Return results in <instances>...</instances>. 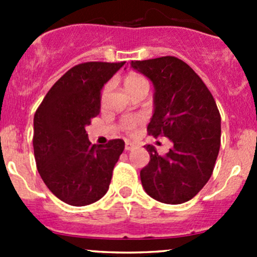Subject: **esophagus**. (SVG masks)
<instances>
[{
    "instance_id": "obj_1",
    "label": "esophagus",
    "mask_w": 257,
    "mask_h": 257,
    "mask_svg": "<svg viewBox=\"0 0 257 257\" xmlns=\"http://www.w3.org/2000/svg\"><path fill=\"white\" fill-rule=\"evenodd\" d=\"M134 147H136V144L131 143V142H126V143H125V150H126V152H129V150H132Z\"/></svg>"
}]
</instances>
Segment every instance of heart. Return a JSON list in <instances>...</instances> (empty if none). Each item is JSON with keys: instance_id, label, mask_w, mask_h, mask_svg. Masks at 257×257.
I'll list each match as a JSON object with an SVG mask.
<instances>
[{"instance_id": "b5f03b06", "label": "heart", "mask_w": 257, "mask_h": 257, "mask_svg": "<svg viewBox=\"0 0 257 257\" xmlns=\"http://www.w3.org/2000/svg\"><path fill=\"white\" fill-rule=\"evenodd\" d=\"M124 85H125V89L128 90L131 94H133V93L142 89H149V83H148V80L145 79L144 77L139 76V74L137 73H129L128 76L125 77V79H124ZM107 89L108 87L105 88V90ZM125 128L128 129V131H133V129L136 128V121H126Z\"/></svg>"}]
</instances>
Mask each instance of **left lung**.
I'll list each match as a JSON object with an SVG mask.
<instances>
[{
  "instance_id": "8db88e82",
  "label": "left lung",
  "mask_w": 257,
  "mask_h": 257,
  "mask_svg": "<svg viewBox=\"0 0 257 257\" xmlns=\"http://www.w3.org/2000/svg\"><path fill=\"white\" fill-rule=\"evenodd\" d=\"M154 85V112L148 132L167 137L165 155L145 145L150 162L141 170L145 193L164 204L193 199L211 177L220 149L221 118L211 93L190 66L177 57L132 61Z\"/></svg>"
}]
</instances>
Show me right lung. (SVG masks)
I'll return each mask as SVG.
<instances>
[{"mask_svg":"<svg viewBox=\"0 0 257 257\" xmlns=\"http://www.w3.org/2000/svg\"><path fill=\"white\" fill-rule=\"evenodd\" d=\"M125 62H87L64 73L48 90L33 118V150L38 173L59 200L73 206L105 195L121 139L92 145L85 126L100 112V92Z\"/></svg>","mask_w":257,"mask_h":257,"instance_id":"add662e5","label":"right lung"}]
</instances>
